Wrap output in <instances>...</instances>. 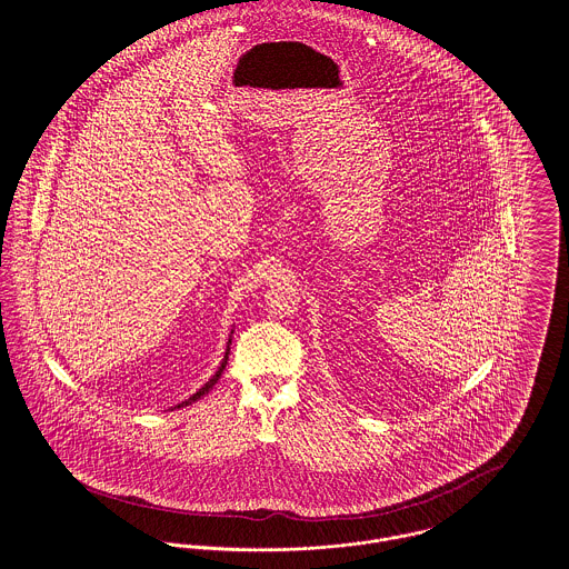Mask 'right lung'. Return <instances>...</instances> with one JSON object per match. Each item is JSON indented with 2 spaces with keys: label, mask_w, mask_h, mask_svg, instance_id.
<instances>
[{
  "label": "right lung",
  "mask_w": 569,
  "mask_h": 569,
  "mask_svg": "<svg viewBox=\"0 0 569 569\" xmlns=\"http://www.w3.org/2000/svg\"><path fill=\"white\" fill-rule=\"evenodd\" d=\"M228 352H230V341H228V350H226V357H223V361H221V365H219V369H217V371H214V376H212V378H210V380H208L207 385H204V387H202V389H200V391H196V393H193V396H191V398H189V400H184V402H182V405H178V409H180V407H189V405H193V402H198V400H200V398H202V396H207L208 391H210V389H212V387H214V382H217V380H219V378H221V373H223V369H226V362H228Z\"/></svg>",
  "instance_id": "1"
}]
</instances>
